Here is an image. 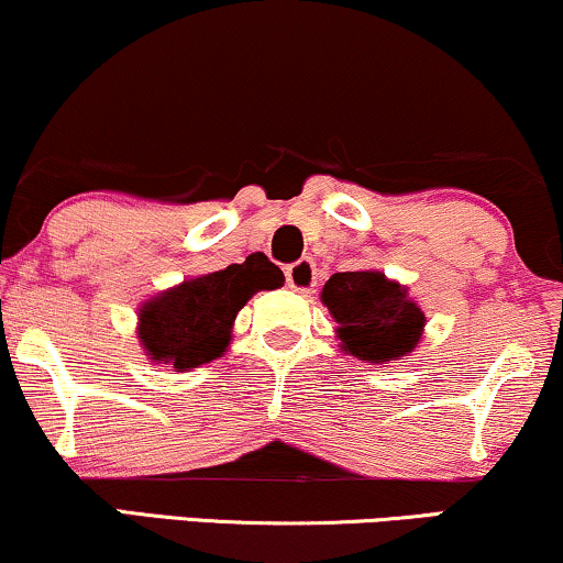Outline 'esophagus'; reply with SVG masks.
Returning <instances> with one entry per match:
<instances>
[{"instance_id": "obj_1", "label": "esophagus", "mask_w": 563, "mask_h": 563, "mask_svg": "<svg viewBox=\"0 0 563 563\" xmlns=\"http://www.w3.org/2000/svg\"><path fill=\"white\" fill-rule=\"evenodd\" d=\"M288 286L298 290V294H311L317 283V267L311 260H298L286 269Z\"/></svg>"}]
</instances>
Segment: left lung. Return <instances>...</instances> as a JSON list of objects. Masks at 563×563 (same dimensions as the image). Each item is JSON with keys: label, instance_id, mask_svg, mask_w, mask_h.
<instances>
[{"label": "left lung", "instance_id": "left-lung-1", "mask_svg": "<svg viewBox=\"0 0 563 563\" xmlns=\"http://www.w3.org/2000/svg\"><path fill=\"white\" fill-rule=\"evenodd\" d=\"M340 347L366 364L400 361L421 343L426 317L408 288L376 269L334 273L322 288Z\"/></svg>", "mask_w": 563, "mask_h": 563}]
</instances>
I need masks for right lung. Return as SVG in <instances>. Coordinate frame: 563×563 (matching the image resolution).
<instances>
[{
  "label": "right lung",
  "mask_w": 563,
  "mask_h": 563,
  "mask_svg": "<svg viewBox=\"0 0 563 563\" xmlns=\"http://www.w3.org/2000/svg\"><path fill=\"white\" fill-rule=\"evenodd\" d=\"M286 283L265 254L218 273L191 277L140 306L137 338L155 364L189 372L229 351L236 314L257 290Z\"/></svg>",
  "instance_id": "right-lung-1"
}]
</instances>
